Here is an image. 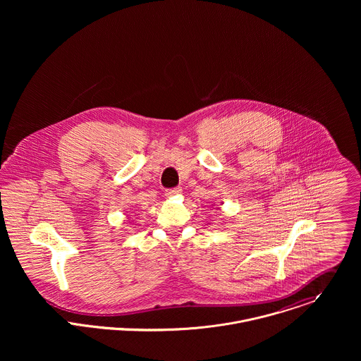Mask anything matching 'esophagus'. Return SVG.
<instances>
[{
	"mask_svg": "<svg viewBox=\"0 0 361 361\" xmlns=\"http://www.w3.org/2000/svg\"><path fill=\"white\" fill-rule=\"evenodd\" d=\"M180 192H182V189H180V188L168 189V190L165 192V196H168V197H171V196H178V195H180Z\"/></svg>",
	"mask_w": 361,
	"mask_h": 361,
	"instance_id": "34e87169",
	"label": "esophagus"
}]
</instances>
